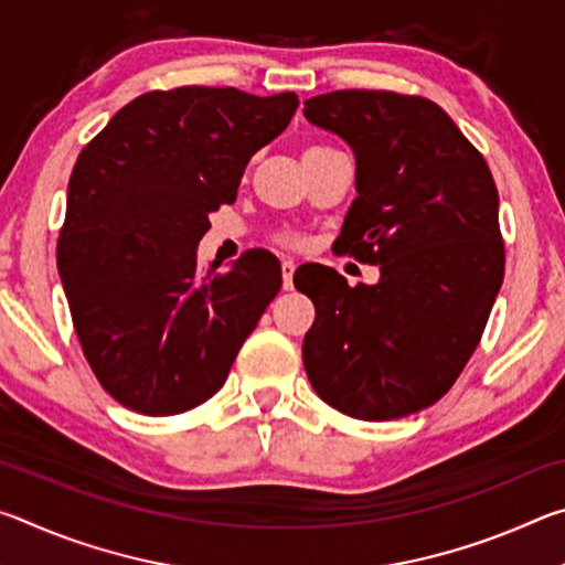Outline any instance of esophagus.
<instances>
[{"label": "esophagus", "instance_id": "esophagus-1", "mask_svg": "<svg viewBox=\"0 0 565 565\" xmlns=\"http://www.w3.org/2000/svg\"><path fill=\"white\" fill-rule=\"evenodd\" d=\"M294 269H296V264L291 259H284L281 262V279H284V289L286 291H289L291 286H294Z\"/></svg>", "mask_w": 565, "mask_h": 565}]
</instances>
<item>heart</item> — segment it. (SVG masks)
Wrapping results in <instances>:
<instances>
[{
  "instance_id": "obj_1",
  "label": "heart",
  "mask_w": 565,
  "mask_h": 565,
  "mask_svg": "<svg viewBox=\"0 0 565 565\" xmlns=\"http://www.w3.org/2000/svg\"><path fill=\"white\" fill-rule=\"evenodd\" d=\"M286 242H289V244H294V238H289V236H286Z\"/></svg>"
}]
</instances>
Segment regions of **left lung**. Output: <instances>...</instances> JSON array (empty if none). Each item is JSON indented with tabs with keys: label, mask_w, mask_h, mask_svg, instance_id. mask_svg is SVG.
<instances>
[{
	"label": "left lung",
	"mask_w": 565,
	"mask_h": 565,
	"mask_svg": "<svg viewBox=\"0 0 565 565\" xmlns=\"http://www.w3.org/2000/svg\"><path fill=\"white\" fill-rule=\"evenodd\" d=\"M303 117L356 157V199L333 248L379 266L349 286L306 264L294 286L317 306L303 369L317 394L361 420L436 404L476 351L503 281L499 191L454 119L424 97L343 89Z\"/></svg>",
	"instance_id": "obj_1"
}]
</instances>
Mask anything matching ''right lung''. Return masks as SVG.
I'll return each mask as SVG.
<instances>
[{"mask_svg": "<svg viewBox=\"0 0 565 565\" xmlns=\"http://www.w3.org/2000/svg\"><path fill=\"white\" fill-rule=\"evenodd\" d=\"M296 107L294 92H147L82 149L56 269L84 356L121 406L174 416L204 404L279 294L281 264L266 248L222 274L199 269L196 246Z\"/></svg>", "mask_w": 565, "mask_h": 565, "instance_id": "1", "label": "right lung"}]
</instances>
